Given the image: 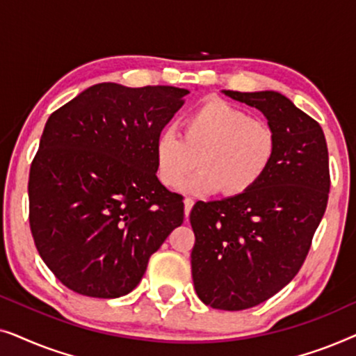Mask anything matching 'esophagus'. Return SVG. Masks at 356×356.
<instances>
[{"mask_svg":"<svg viewBox=\"0 0 356 356\" xmlns=\"http://www.w3.org/2000/svg\"><path fill=\"white\" fill-rule=\"evenodd\" d=\"M194 206V201L191 197H186L184 199V216L189 217V212H191V209Z\"/></svg>","mask_w":356,"mask_h":356,"instance_id":"esophagus-1","label":"esophagus"}]
</instances>
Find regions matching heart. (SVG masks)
Returning a JSON list of instances; mask_svg holds the SVG:
<instances>
[{"label": "heart", "instance_id": "heart-1", "mask_svg": "<svg viewBox=\"0 0 356 356\" xmlns=\"http://www.w3.org/2000/svg\"><path fill=\"white\" fill-rule=\"evenodd\" d=\"M155 170L165 186L177 188L196 167L184 191L227 197L250 193L274 163L277 134L267 121L250 118L240 106L209 100L186 116L183 134L163 129L155 139Z\"/></svg>", "mask_w": 356, "mask_h": 356}]
</instances>
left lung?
<instances>
[{"label":"left lung","mask_w":356,"mask_h":356,"mask_svg":"<svg viewBox=\"0 0 356 356\" xmlns=\"http://www.w3.org/2000/svg\"><path fill=\"white\" fill-rule=\"evenodd\" d=\"M225 95L264 113L277 154L256 188L194 204L191 272L196 293L213 309L241 311L269 300L303 266L327 207L329 152L319 123L274 90Z\"/></svg>","instance_id":"left-lung-1"}]
</instances>
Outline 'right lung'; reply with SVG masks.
Returning a JSON list of instances; mask_svg holds the SVG:
<instances>
[{
	"label": "right lung",
	"mask_w": 356,
	"mask_h": 356,
	"mask_svg": "<svg viewBox=\"0 0 356 356\" xmlns=\"http://www.w3.org/2000/svg\"><path fill=\"white\" fill-rule=\"evenodd\" d=\"M186 89L102 82L53 111L29 175L37 251L76 293L118 298L183 223V196L157 178L155 139Z\"/></svg>",
	"instance_id": "right-lung-1"
}]
</instances>
